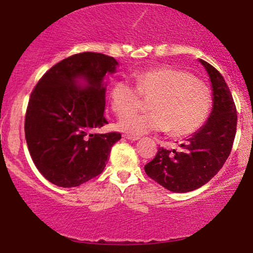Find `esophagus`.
<instances>
[{"label": "esophagus", "mask_w": 253, "mask_h": 253, "mask_svg": "<svg viewBox=\"0 0 253 253\" xmlns=\"http://www.w3.org/2000/svg\"><path fill=\"white\" fill-rule=\"evenodd\" d=\"M125 139L130 140V141H136V140L140 139V136H135V135H129V134H125L124 135Z\"/></svg>", "instance_id": "obj_1"}]
</instances>
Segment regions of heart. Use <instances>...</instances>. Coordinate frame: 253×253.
<instances>
[{
  "label": "heart",
  "instance_id": "heart-1",
  "mask_svg": "<svg viewBox=\"0 0 253 253\" xmlns=\"http://www.w3.org/2000/svg\"><path fill=\"white\" fill-rule=\"evenodd\" d=\"M135 88L128 81L113 83L110 104L119 121V128L130 135L153 130H167L174 136L197 132L209 117L212 105L211 91L189 72L171 66H160L136 72ZM150 98V114H132L141 106V98ZM127 116H126V114Z\"/></svg>",
  "mask_w": 253,
  "mask_h": 253
}]
</instances>
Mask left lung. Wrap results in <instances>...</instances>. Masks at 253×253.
Instances as JSON below:
<instances>
[{
	"instance_id": "left-lung-1",
	"label": "left lung",
	"mask_w": 253,
	"mask_h": 253,
	"mask_svg": "<svg viewBox=\"0 0 253 253\" xmlns=\"http://www.w3.org/2000/svg\"><path fill=\"white\" fill-rule=\"evenodd\" d=\"M200 63L211 83V113L187 143H181V152L159 148L145 166L150 178L172 193L193 191L211 180L230 155L237 128V111L224 78L209 63Z\"/></svg>"
}]
</instances>
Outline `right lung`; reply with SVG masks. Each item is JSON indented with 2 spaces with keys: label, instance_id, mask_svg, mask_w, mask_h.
I'll return each instance as SVG.
<instances>
[{
  "label": "right lung",
  "instance_id": "right-lung-1",
  "mask_svg": "<svg viewBox=\"0 0 253 253\" xmlns=\"http://www.w3.org/2000/svg\"><path fill=\"white\" fill-rule=\"evenodd\" d=\"M118 65L113 57L103 53H77L44 73L31 92L25 140L35 166L51 183L78 187L106 167L121 134H99L95 129L108 124L104 79Z\"/></svg>",
  "mask_w": 253,
  "mask_h": 253
}]
</instances>
